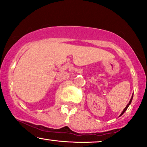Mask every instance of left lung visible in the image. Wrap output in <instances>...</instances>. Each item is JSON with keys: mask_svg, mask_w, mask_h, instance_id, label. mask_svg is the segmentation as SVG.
Returning a JSON list of instances; mask_svg holds the SVG:
<instances>
[{"mask_svg": "<svg viewBox=\"0 0 147 147\" xmlns=\"http://www.w3.org/2000/svg\"><path fill=\"white\" fill-rule=\"evenodd\" d=\"M133 95H132V97H131V99H130V101H129V104H127V106H126V107H125V108H124V110H123V111H122V113H121V114H120V115H119V117H120V116H121V115H122L124 113V112H125V111H126V110H127L128 107H129V105H130V104H131V102H132V99H133Z\"/></svg>", "mask_w": 147, "mask_h": 147, "instance_id": "obj_1", "label": "left lung"}]
</instances>
